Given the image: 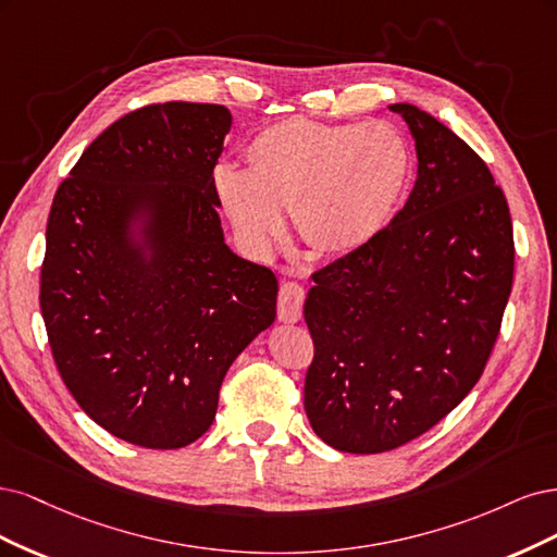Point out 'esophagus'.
<instances>
[{"instance_id": "obj_1", "label": "esophagus", "mask_w": 557, "mask_h": 557, "mask_svg": "<svg viewBox=\"0 0 557 557\" xmlns=\"http://www.w3.org/2000/svg\"><path fill=\"white\" fill-rule=\"evenodd\" d=\"M302 300H305V289L298 282H282L280 300H277L280 321H284V324H296V321H300Z\"/></svg>"}]
</instances>
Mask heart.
Wrapping results in <instances>:
<instances>
[{
  "instance_id": "1",
  "label": "heart",
  "mask_w": 557,
  "mask_h": 557,
  "mask_svg": "<svg viewBox=\"0 0 557 557\" xmlns=\"http://www.w3.org/2000/svg\"><path fill=\"white\" fill-rule=\"evenodd\" d=\"M249 171L214 169L212 185L240 240L271 252L294 210L300 240L319 257L368 247L400 210L414 171L409 143L388 122L289 117L247 146Z\"/></svg>"
}]
</instances>
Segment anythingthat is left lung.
Masks as SVG:
<instances>
[{
  "mask_svg": "<svg viewBox=\"0 0 557 557\" xmlns=\"http://www.w3.org/2000/svg\"><path fill=\"white\" fill-rule=\"evenodd\" d=\"M417 146L405 208L368 247L312 275L305 411L345 454H382L440 423L479 382L513 282V228L483 159L440 120L391 103Z\"/></svg>",
  "mask_w": 557,
  "mask_h": 557,
  "instance_id": "1",
  "label": "left lung"
}]
</instances>
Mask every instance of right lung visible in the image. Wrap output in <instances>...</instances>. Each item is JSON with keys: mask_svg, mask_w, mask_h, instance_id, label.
Wrapping results in <instances>:
<instances>
[{"mask_svg": "<svg viewBox=\"0 0 557 557\" xmlns=\"http://www.w3.org/2000/svg\"><path fill=\"white\" fill-rule=\"evenodd\" d=\"M231 113L166 101L92 140L52 199L41 314L85 414L146 448L212 425L238 354L275 321L277 277L224 240L212 171Z\"/></svg>", "mask_w": 557, "mask_h": 557, "instance_id": "add662e5", "label": "right lung"}]
</instances>
